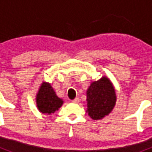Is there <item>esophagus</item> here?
Segmentation results:
<instances>
[{
  "mask_svg": "<svg viewBox=\"0 0 152 152\" xmlns=\"http://www.w3.org/2000/svg\"><path fill=\"white\" fill-rule=\"evenodd\" d=\"M72 103H79V98L78 97H76L73 100H72Z\"/></svg>",
  "mask_w": 152,
  "mask_h": 152,
  "instance_id": "1",
  "label": "esophagus"
}]
</instances>
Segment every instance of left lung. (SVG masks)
<instances>
[{"instance_id": "left-lung-1", "label": "left lung", "mask_w": 152, "mask_h": 152, "mask_svg": "<svg viewBox=\"0 0 152 152\" xmlns=\"http://www.w3.org/2000/svg\"><path fill=\"white\" fill-rule=\"evenodd\" d=\"M116 90L111 80L103 76L91 82L87 90L86 113L94 120H99L108 116L116 105Z\"/></svg>"}]
</instances>
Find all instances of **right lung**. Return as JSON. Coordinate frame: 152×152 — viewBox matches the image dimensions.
Returning <instances> with one entry per match:
<instances>
[{"instance_id": "1", "label": "right lung", "mask_w": 152, "mask_h": 152, "mask_svg": "<svg viewBox=\"0 0 152 152\" xmlns=\"http://www.w3.org/2000/svg\"><path fill=\"white\" fill-rule=\"evenodd\" d=\"M36 106L39 111L42 114H54L62 106V99L56 95L51 84L43 81L39 86L36 96Z\"/></svg>"}]
</instances>
